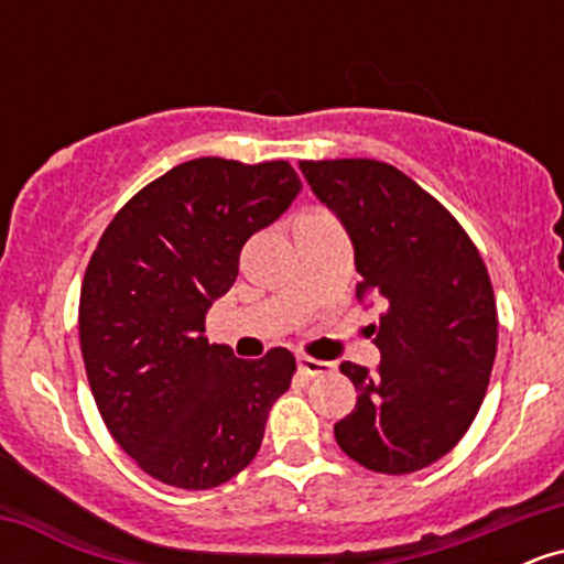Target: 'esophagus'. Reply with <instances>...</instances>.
<instances>
[{"label": "esophagus", "mask_w": 564, "mask_h": 564, "mask_svg": "<svg viewBox=\"0 0 564 564\" xmlns=\"http://www.w3.org/2000/svg\"><path fill=\"white\" fill-rule=\"evenodd\" d=\"M296 368H300V373L304 377H321V373L332 371V364H323V360H315V358H307V355H300L296 358Z\"/></svg>", "instance_id": "34e87169"}]
</instances>
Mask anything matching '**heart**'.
Segmentation results:
<instances>
[{
    "label": "heart",
    "mask_w": 564,
    "mask_h": 564,
    "mask_svg": "<svg viewBox=\"0 0 564 564\" xmlns=\"http://www.w3.org/2000/svg\"><path fill=\"white\" fill-rule=\"evenodd\" d=\"M307 217H315V215H307Z\"/></svg>",
    "instance_id": "obj_1"
}]
</instances>
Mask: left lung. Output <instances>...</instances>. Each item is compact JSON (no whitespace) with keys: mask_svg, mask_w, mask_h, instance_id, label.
Returning a JSON list of instances; mask_svg holds the SVG:
<instances>
[{"mask_svg":"<svg viewBox=\"0 0 564 564\" xmlns=\"http://www.w3.org/2000/svg\"><path fill=\"white\" fill-rule=\"evenodd\" d=\"M300 170L352 241L358 300L384 304L371 326L377 371L339 366L358 403L334 424L336 443L381 475L430 467L475 422L494 371L488 268L456 217L384 161H300Z\"/></svg>","mask_w":564,"mask_h":564,"instance_id":"obj_1","label":"left lung"}]
</instances>
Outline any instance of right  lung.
<instances>
[{
  "label": "right lung",
  "mask_w": 564,
  "mask_h": 564,
  "mask_svg": "<svg viewBox=\"0 0 564 564\" xmlns=\"http://www.w3.org/2000/svg\"><path fill=\"white\" fill-rule=\"evenodd\" d=\"M302 191L289 161L193 159L134 193L87 264L82 358L116 443L159 482L209 490L249 467L296 371L286 347L241 360L206 313L238 257Z\"/></svg>",
  "instance_id": "1"
}]
</instances>
